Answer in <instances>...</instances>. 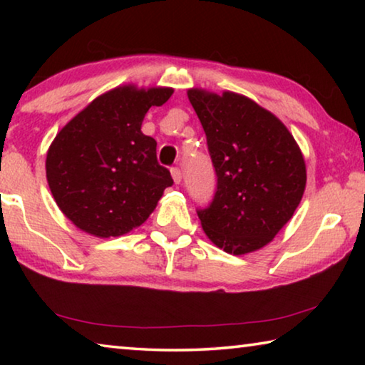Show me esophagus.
Listing matches in <instances>:
<instances>
[{
  "instance_id": "34e87169",
  "label": "esophagus",
  "mask_w": 365,
  "mask_h": 365,
  "mask_svg": "<svg viewBox=\"0 0 365 365\" xmlns=\"http://www.w3.org/2000/svg\"><path fill=\"white\" fill-rule=\"evenodd\" d=\"M170 174H172V178H174V182L178 185L182 182V170L178 168H172L170 169Z\"/></svg>"
}]
</instances>
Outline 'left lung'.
Here are the masks:
<instances>
[{
    "label": "left lung",
    "mask_w": 365,
    "mask_h": 365,
    "mask_svg": "<svg viewBox=\"0 0 365 365\" xmlns=\"http://www.w3.org/2000/svg\"><path fill=\"white\" fill-rule=\"evenodd\" d=\"M206 133L215 193L196 209L206 235L230 255L267 245L293 217L306 187V165L292 133L250 98L188 90Z\"/></svg>",
    "instance_id": "obj_1"
}]
</instances>
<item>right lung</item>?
Masks as SVG:
<instances>
[{
    "instance_id": "1",
    "label": "right lung",
    "mask_w": 365,
    "mask_h": 365,
    "mask_svg": "<svg viewBox=\"0 0 365 365\" xmlns=\"http://www.w3.org/2000/svg\"><path fill=\"white\" fill-rule=\"evenodd\" d=\"M172 88L122 86L96 98L61 130L46 154L49 190L61 211L95 237H119L150 217L169 169L158 163L156 140L141 133L151 106Z\"/></svg>"
}]
</instances>
